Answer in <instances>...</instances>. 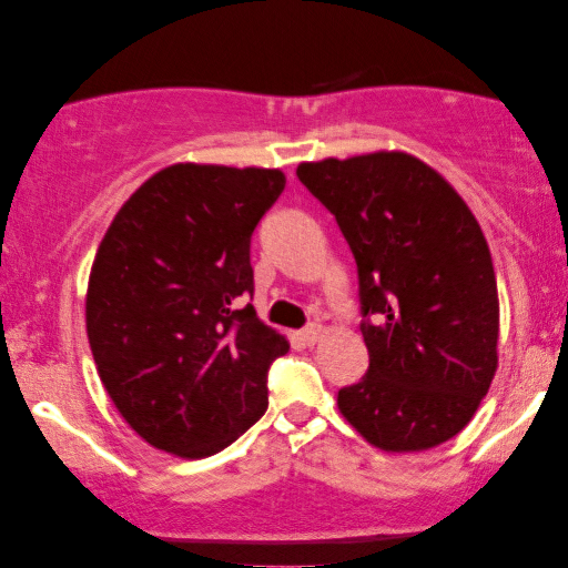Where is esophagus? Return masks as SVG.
Wrapping results in <instances>:
<instances>
[{
	"mask_svg": "<svg viewBox=\"0 0 568 568\" xmlns=\"http://www.w3.org/2000/svg\"><path fill=\"white\" fill-rule=\"evenodd\" d=\"M321 338H323V325H307V328L300 333V341L307 346H315Z\"/></svg>",
	"mask_w": 568,
	"mask_h": 568,
	"instance_id": "34e87169",
	"label": "esophagus"
}]
</instances>
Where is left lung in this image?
Wrapping results in <instances>:
<instances>
[{
  "label": "left lung",
  "mask_w": 568,
  "mask_h": 568,
  "mask_svg": "<svg viewBox=\"0 0 568 568\" xmlns=\"http://www.w3.org/2000/svg\"><path fill=\"white\" fill-rule=\"evenodd\" d=\"M297 178L336 216L359 271L369 369L338 390L341 416L385 453L453 439L499 367V292L478 220L408 152L300 162Z\"/></svg>",
  "instance_id": "8db88e82"
}]
</instances>
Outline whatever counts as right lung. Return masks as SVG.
<instances>
[{
  "mask_svg": "<svg viewBox=\"0 0 568 568\" xmlns=\"http://www.w3.org/2000/svg\"><path fill=\"white\" fill-rule=\"evenodd\" d=\"M276 168L178 162L139 185L92 261L84 321L100 383L131 429L185 460L220 453L268 408L290 341L253 305L251 235Z\"/></svg>",
  "mask_w": 568,
  "mask_h": 568,
  "instance_id": "obj_1",
  "label": "right lung"
}]
</instances>
